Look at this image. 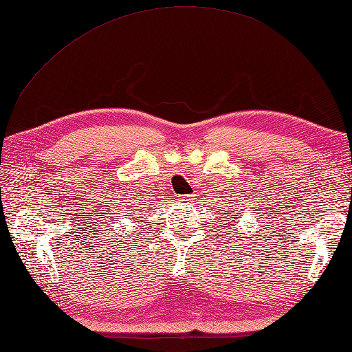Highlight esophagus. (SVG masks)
<instances>
[{"mask_svg": "<svg viewBox=\"0 0 352 352\" xmlns=\"http://www.w3.org/2000/svg\"><path fill=\"white\" fill-rule=\"evenodd\" d=\"M191 197H192V195H184V197H182V199H181V201H182V203H190V201L192 200V199H191Z\"/></svg>", "mask_w": 352, "mask_h": 352, "instance_id": "34e87169", "label": "esophagus"}]
</instances>
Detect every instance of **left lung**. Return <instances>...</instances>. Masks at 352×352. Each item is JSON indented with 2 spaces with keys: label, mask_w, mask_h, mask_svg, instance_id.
I'll return each instance as SVG.
<instances>
[{
  "label": "left lung",
  "mask_w": 352,
  "mask_h": 352,
  "mask_svg": "<svg viewBox=\"0 0 352 352\" xmlns=\"http://www.w3.org/2000/svg\"><path fill=\"white\" fill-rule=\"evenodd\" d=\"M231 217H233V215H231ZM234 218L237 219V217H236V215H234ZM236 219H231V222H230V227H231V226H233V222H234ZM224 226H227V222H226V224H224Z\"/></svg>",
  "instance_id": "left-lung-1"
}]
</instances>
